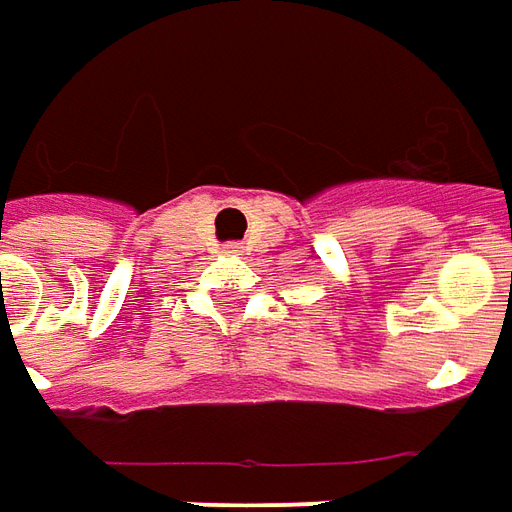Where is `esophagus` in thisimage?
<instances>
[{
	"label": "esophagus",
	"mask_w": 512,
	"mask_h": 512,
	"mask_svg": "<svg viewBox=\"0 0 512 512\" xmlns=\"http://www.w3.org/2000/svg\"><path fill=\"white\" fill-rule=\"evenodd\" d=\"M228 253H239V245H228Z\"/></svg>",
	"instance_id": "34e87169"
}]
</instances>
